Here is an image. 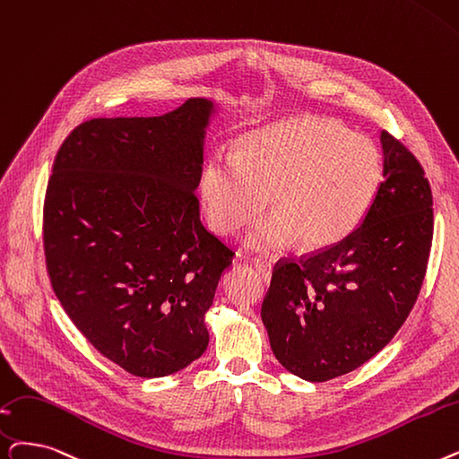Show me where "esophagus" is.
Masks as SVG:
<instances>
[{
    "label": "esophagus",
    "mask_w": 459,
    "mask_h": 459,
    "mask_svg": "<svg viewBox=\"0 0 459 459\" xmlns=\"http://www.w3.org/2000/svg\"><path fill=\"white\" fill-rule=\"evenodd\" d=\"M255 268H256L258 275L264 279V281H270V277H272V263L270 261H266V258H256Z\"/></svg>",
    "instance_id": "34e87169"
}]
</instances>
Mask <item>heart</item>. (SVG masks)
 Here are the masks:
<instances>
[{"label":"heart","mask_w":459,"mask_h":459,"mask_svg":"<svg viewBox=\"0 0 459 459\" xmlns=\"http://www.w3.org/2000/svg\"><path fill=\"white\" fill-rule=\"evenodd\" d=\"M383 155L369 136L342 122L304 114L266 126L238 155L212 153L198 178L210 227L234 236L275 208L249 236L255 251H281L302 238L325 249L364 221L381 189Z\"/></svg>","instance_id":"heart-1"}]
</instances>
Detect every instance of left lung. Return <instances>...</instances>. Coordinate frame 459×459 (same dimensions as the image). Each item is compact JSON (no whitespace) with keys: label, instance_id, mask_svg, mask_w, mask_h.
<instances>
[{"label":"left lung","instance_id":"obj_1","mask_svg":"<svg viewBox=\"0 0 459 459\" xmlns=\"http://www.w3.org/2000/svg\"><path fill=\"white\" fill-rule=\"evenodd\" d=\"M385 182L364 221L332 247L281 258L261 316L275 358L325 383L385 349L420 294L433 240V196L422 165L381 133Z\"/></svg>","mask_w":459,"mask_h":459}]
</instances>
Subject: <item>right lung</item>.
Instances as JSON below:
<instances>
[{"mask_svg":"<svg viewBox=\"0 0 459 459\" xmlns=\"http://www.w3.org/2000/svg\"><path fill=\"white\" fill-rule=\"evenodd\" d=\"M213 103L95 117L54 159L43 208L52 289L73 325L136 377L187 368L234 251L204 229L195 189Z\"/></svg>","mask_w":459,"mask_h":459,"instance_id":"obj_1","label":"right lung"}]
</instances>
